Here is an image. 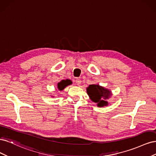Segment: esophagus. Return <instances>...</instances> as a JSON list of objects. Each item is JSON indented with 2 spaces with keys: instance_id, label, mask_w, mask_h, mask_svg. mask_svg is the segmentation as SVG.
<instances>
[{
  "instance_id": "1",
  "label": "esophagus",
  "mask_w": 156,
  "mask_h": 156,
  "mask_svg": "<svg viewBox=\"0 0 156 156\" xmlns=\"http://www.w3.org/2000/svg\"><path fill=\"white\" fill-rule=\"evenodd\" d=\"M75 83H76L77 85H80V84H81V80L79 79H77L76 81H75Z\"/></svg>"
}]
</instances>
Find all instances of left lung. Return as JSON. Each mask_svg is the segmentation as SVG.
<instances>
[{"label":"left lung","instance_id":"left-lung-1","mask_svg":"<svg viewBox=\"0 0 156 156\" xmlns=\"http://www.w3.org/2000/svg\"><path fill=\"white\" fill-rule=\"evenodd\" d=\"M87 93L91 100L95 103H98V107H103L107 105L106 99L111 96V91L98 84H90L87 88Z\"/></svg>","mask_w":156,"mask_h":156}]
</instances>
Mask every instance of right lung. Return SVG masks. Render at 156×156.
I'll list each match as a JSON object with an SVG mask.
<instances>
[{"mask_svg": "<svg viewBox=\"0 0 156 156\" xmlns=\"http://www.w3.org/2000/svg\"><path fill=\"white\" fill-rule=\"evenodd\" d=\"M71 84H72V81L69 79L62 80V81H61L60 83H58V89L60 90H62L66 87H67Z\"/></svg>", "mask_w": 156, "mask_h": 156, "instance_id": "add662e5", "label": "right lung"}]
</instances>
